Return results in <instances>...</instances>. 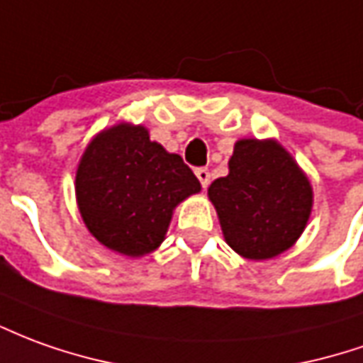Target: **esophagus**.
Here are the masks:
<instances>
[{
	"label": "esophagus",
	"mask_w": 363,
	"mask_h": 363,
	"mask_svg": "<svg viewBox=\"0 0 363 363\" xmlns=\"http://www.w3.org/2000/svg\"><path fill=\"white\" fill-rule=\"evenodd\" d=\"M196 177H199L202 189H208V184H210V171L204 169V167H200V169H196Z\"/></svg>",
	"instance_id": "34e87169"
}]
</instances>
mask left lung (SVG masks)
<instances>
[{"label": "left lung", "mask_w": 363, "mask_h": 363, "mask_svg": "<svg viewBox=\"0 0 363 363\" xmlns=\"http://www.w3.org/2000/svg\"><path fill=\"white\" fill-rule=\"evenodd\" d=\"M228 245L247 259H269L303 234L313 206L306 177L275 141L242 139L230 174L208 189Z\"/></svg>", "instance_id": "1"}]
</instances>
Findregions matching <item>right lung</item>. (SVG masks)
I'll return each mask as SVG.
<instances>
[{"label": "right lung", "mask_w": 363, "mask_h": 363, "mask_svg": "<svg viewBox=\"0 0 363 363\" xmlns=\"http://www.w3.org/2000/svg\"><path fill=\"white\" fill-rule=\"evenodd\" d=\"M200 182L179 155L151 141L145 128L120 123L94 139L76 173L84 224L106 247L145 255L164 240L173 208Z\"/></svg>", "instance_id": "1"}]
</instances>
